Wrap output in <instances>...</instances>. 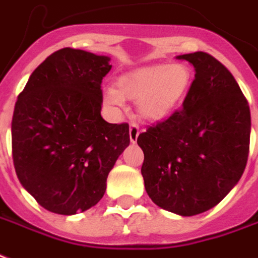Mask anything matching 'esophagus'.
I'll list each match as a JSON object with an SVG mask.
<instances>
[{"label":"esophagus","mask_w":258,"mask_h":258,"mask_svg":"<svg viewBox=\"0 0 258 258\" xmlns=\"http://www.w3.org/2000/svg\"><path fill=\"white\" fill-rule=\"evenodd\" d=\"M138 137H139V125L137 123H130V141L135 143Z\"/></svg>","instance_id":"obj_1"}]
</instances>
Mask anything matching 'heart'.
I'll use <instances>...</instances> for the list:
<instances>
[{
  "label": "heart",
  "instance_id": "obj_1",
  "mask_svg": "<svg viewBox=\"0 0 258 258\" xmlns=\"http://www.w3.org/2000/svg\"><path fill=\"white\" fill-rule=\"evenodd\" d=\"M192 82V69L182 62L141 68L119 77L116 89L104 92V103L121 109L124 98L135 100L141 117L160 121L184 103Z\"/></svg>",
  "mask_w": 258,
  "mask_h": 258
}]
</instances>
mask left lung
Returning a JSON list of instances; mask_svg holds the SVG:
<instances>
[{
    "label": "left lung",
    "instance_id": "obj_1",
    "mask_svg": "<svg viewBox=\"0 0 258 258\" xmlns=\"http://www.w3.org/2000/svg\"><path fill=\"white\" fill-rule=\"evenodd\" d=\"M195 68L189 93L164 121L139 134L145 188L158 207L192 216L215 207L242 176L250 109L233 74L212 55H178Z\"/></svg>",
    "mask_w": 258,
    "mask_h": 258
}]
</instances>
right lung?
I'll list each match as a JSON object with an SVG mask.
<instances>
[{"mask_svg": "<svg viewBox=\"0 0 258 258\" xmlns=\"http://www.w3.org/2000/svg\"><path fill=\"white\" fill-rule=\"evenodd\" d=\"M111 58L70 47L47 56L19 94L12 154L21 185L60 215L97 204L108 173L130 145L128 124L101 117Z\"/></svg>", "mask_w": 258, "mask_h": 258, "instance_id": "1", "label": "right lung"}]
</instances>
